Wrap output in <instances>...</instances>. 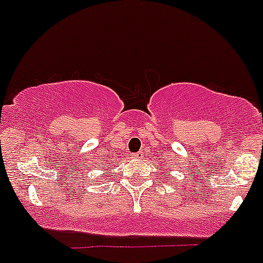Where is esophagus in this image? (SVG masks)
<instances>
[{"label": "esophagus", "instance_id": "esophagus-1", "mask_svg": "<svg viewBox=\"0 0 263 263\" xmlns=\"http://www.w3.org/2000/svg\"><path fill=\"white\" fill-rule=\"evenodd\" d=\"M132 157H134L135 159H142V158H144V152H137V153H135V154L132 155Z\"/></svg>", "mask_w": 263, "mask_h": 263}]
</instances>
